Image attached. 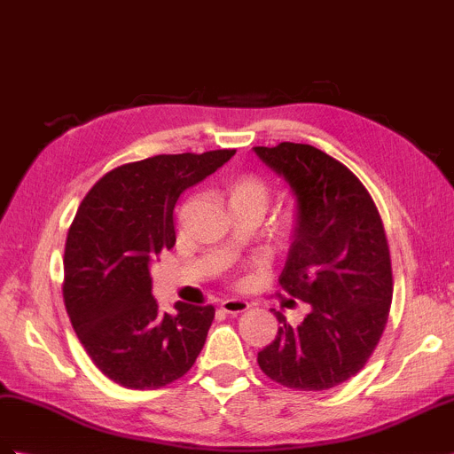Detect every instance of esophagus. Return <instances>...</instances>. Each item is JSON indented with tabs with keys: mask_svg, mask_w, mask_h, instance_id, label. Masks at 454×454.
I'll return each mask as SVG.
<instances>
[{
	"mask_svg": "<svg viewBox=\"0 0 454 454\" xmlns=\"http://www.w3.org/2000/svg\"><path fill=\"white\" fill-rule=\"evenodd\" d=\"M219 308L225 314H242L248 310L250 304L247 301H240V298H225V301L219 302Z\"/></svg>",
	"mask_w": 454,
	"mask_h": 454,
	"instance_id": "1",
	"label": "esophagus"
}]
</instances>
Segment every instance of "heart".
Segmentation results:
<instances>
[{
    "instance_id": "1",
    "label": "heart",
    "mask_w": 454,
    "mask_h": 454,
    "mask_svg": "<svg viewBox=\"0 0 454 454\" xmlns=\"http://www.w3.org/2000/svg\"><path fill=\"white\" fill-rule=\"evenodd\" d=\"M227 196H229V207L233 209V214L256 212L263 215V212L268 209V204H270L271 191L268 183L260 179V176L242 175V176H237L235 181H231ZM294 229H296V214L286 212L278 221V235L281 239H289L294 233Z\"/></svg>"
}]
</instances>
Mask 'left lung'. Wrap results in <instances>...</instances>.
<instances>
[{
  "label": "left lung",
  "instance_id": "obj_1",
  "mask_svg": "<svg viewBox=\"0 0 454 454\" xmlns=\"http://www.w3.org/2000/svg\"><path fill=\"white\" fill-rule=\"evenodd\" d=\"M254 152L296 196L294 240L279 283L312 306L301 325L273 310L281 327L258 364L291 389H331L366 366L389 317L393 270L383 221L358 176L325 152L294 142Z\"/></svg>",
  "mask_w": 454,
  "mask_h": 454
}]
</instances>
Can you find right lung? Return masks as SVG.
I'll list each match as a JSON object with an SVG mask.
<instances>
[{
    "mask_svg": "<svg viewBox=\"0 0 454 454\" xmlns=\"http://www.w3.org/2000/svg\"><path fill=\"white\" fill-rule=\"evenodd\" d=\"M237 150L161 153L119 165L84 196L63 256V298L98 370L127 389H160L200 355L215 308L176 302L161 312L150 268L175 245L173 209L189 186Z\"/></svg>",
    "mask_w": 454,
    "mask_h": 454,
    "instance_id": "obj_1",
    "label": "right lung"
}]
</instances>
